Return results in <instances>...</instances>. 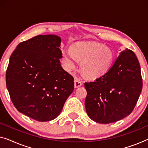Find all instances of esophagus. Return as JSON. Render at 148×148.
<instances>
[{"label": "esophagus", "mask_w": 148, "mask_h": 148, "mask_svg": "<svg viewBox=\"0 0 148 148\" xmlns=\"http://www.w3.org/2000/svg\"><path fill=\"white\" fill-rule=\"evenodd\" d=\"M74 82H75V84H74L75 88H79V87H81V86H82V82H80V81L77 78L75 79Z\"/></svg>", "instance_id": "34e87169"}]
</instances>
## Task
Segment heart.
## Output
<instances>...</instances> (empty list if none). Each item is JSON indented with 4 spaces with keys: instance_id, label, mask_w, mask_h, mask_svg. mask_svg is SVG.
I'll return each mask as SVG.
<instances>
[{
    "instance_id": "obj_1",
    "label": "heart",
    "mask_w": 148,
    "mask_h": 148,
    "mask_svg": "<svg viewBox=\"0 0 148 148\" xmlns=\"http://www.w3.org/2000/svg\"><path fill=\"white\" fill-rule=\"evenodd\" d=\"M71 52L62 53L68 71L75 69V59L82 62V72L90 78L104 75L112 67L114 58L112 50L98 42L75 44L71 48Z\"/></svg>"
}]
</instances>
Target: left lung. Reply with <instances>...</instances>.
<instances>
[{"label": "left lung", "instance_id": "8db88e82", "mask_svg": "<svg viewBox=\"0 0 148 148\" xmlns=\"http://www.w3.org/2000/svg\"><path fill=\"white\" fill-rule=\"evenodd\" d=\"M140 64L132 50L120 52L110 69L95 82L85 83L86 112L96 123L124 119L134 109L142 90Z\"/></svg>", "mask_w": 148, "mask_h": 148}]
</instances>
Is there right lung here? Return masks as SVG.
Masks as SVG:
<instances>
[{
	"label": "right lung",
	"instance_id": "1",
	"mask_svg": "<svg viewBox=\"0 0 148 148\" xmlns=\"http://www.w3.org/2000/svg\"><path fill=\"white\" fill-rule=\"evenodd\" d=\"M61 38L39 35L12 53L6 85L19 112L40 122L56 119L74 90V79L60 65Z\"/></svg>",
	"mask_w": 148,
	"mask_h": 148
}]
</instances>
